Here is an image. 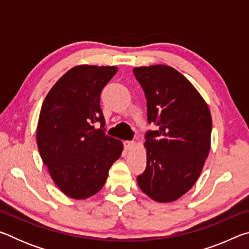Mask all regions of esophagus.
Returning <instances> with one entry per match:
<instances>
[{"label": "esophagus", "mask_w": 249, "mask_h": 249, "mask_svg": "<svg viewBox=\"0 0 249 249\" xmlns=\"http://www.w3.org/2000/svg\"><path fill=\"white\" fill-rule=\"evenodd\" d=\"M134 145H135V142H132V141H126V142H124V148H125L126 150L132 149L133 147H134Z\"/></svg>", "instance_id": "34e87169"}]
</instances>
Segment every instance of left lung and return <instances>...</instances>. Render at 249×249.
Segmentation results:
<instances>
[{
  "mask_svg": "<svg viewBox=\"0 0 249 249\" xmlns=\"http://www.w3.org/2000/svg\"><path fill=\"white\" fill-rule=\"evenodd\" d=\"M147 100V165L137 183L157 202H171L187 193L208 158L212 119L199 92L179 71L156 65L134 68Z\"/></svg>",
  "mask_w": 249,
  "mask_h": 249,
  "instance_id": "left-lung-1",
  "label": "left lung"
}]
</instances>
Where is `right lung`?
Returning <instances> with one entry per match:
<instances>
[{
    "instance_id": "obj_1",
    "label": "right lung",
    "mask_w": 249,
    "mask_h": 249,
    "mask_svg": "<svg viewBox=\"0 0 249 249\" xmlns=\"http://www.w3.org/2000/svg\"><path fill=\"white\" fill-rule=\"evenodd\" d=\"M116 72V67H74L54 83L41 107L36 133L40 157L53 182L72 199L99 192L123 151L121 141L105 134L100 107L101 92Z\"/></svg>"
}]
</instances>
